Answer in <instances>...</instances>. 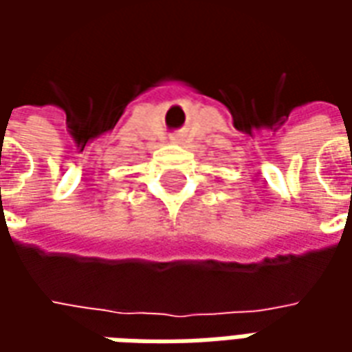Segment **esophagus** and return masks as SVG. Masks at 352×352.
<instances>
[{"label": "esophagus", "mask_w": 352, "mask_h": 352, "mask_svg": "<svg viewBox=\"0 0 352 352\" xmlns=\"http://www.w3.org/2000/svg\"><path fill=\"white\" fill-rule=\"evenodd\" d=\"M171 141H173V143H183V135H181V133H175V135H171Z\"/></svg>", "instance_id": "1"}]
</instances>
